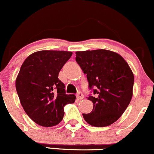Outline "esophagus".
Returning a JSON list of instances; mask_svg holds the SVG:
<instances>
[{
  "mask_svg": "<svg viewBox=\"0 0 154 154\" xmlns=\"http://www.w3.org/2000/svg\"><path fill=\"white\" fill-rule=\"evenodd\" d=\"M76 97H77L78 100H82V99H84V97L83 94H82V92H79V93L77 94Z\"/></svg>",
  "mask_w": 154,
  "mask_h": 154,
  "instance_id": "obj_1",
  "label": "esophagus"
}]
</instances>
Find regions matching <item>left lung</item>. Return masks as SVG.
Returning a JSON list of instances; mask_svg holds the SVG:
<instances>
[{"mask_svg": "<svg viewBox=\"0 0 154 154\" xmlns=\"http://www.w3.org/2000/svg\"><path fill=\"white\" fill-rule=\"evenodd\" d=\"M75 54L77 63L87 74L89 87L93 90V95L88 97L93 109L83 114L84 120L95 127L108 126L121 117L130 103L133 72L125 59L113 51L98 49Z\"/></svg>", "mask_w": 154, "mask_h": 154, "instance_id": "left-lung-1", "label": "left lung"}]
</instances>
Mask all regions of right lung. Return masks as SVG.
I'll return each mask as SVG.
<instances>
[{
	"instance_id": "obj_1",
	"label": "right lung",
	"mask_w": 154,
	"mask_h": 154,
	"mask_svg": "<svg viewBox=\"0 0 154 154\" xmlns=\"http://www.w3.org/2000/svg\"><path fill=\"white\" fill-rule=\"evenodd\" d=\"M72 53L40 51L26 59L16 79L20 101L26 113L38 125L52 127L63 119L64 106L75 102L74 95L65 93L59 72Z\"/></svg>"
}]
</instances>
